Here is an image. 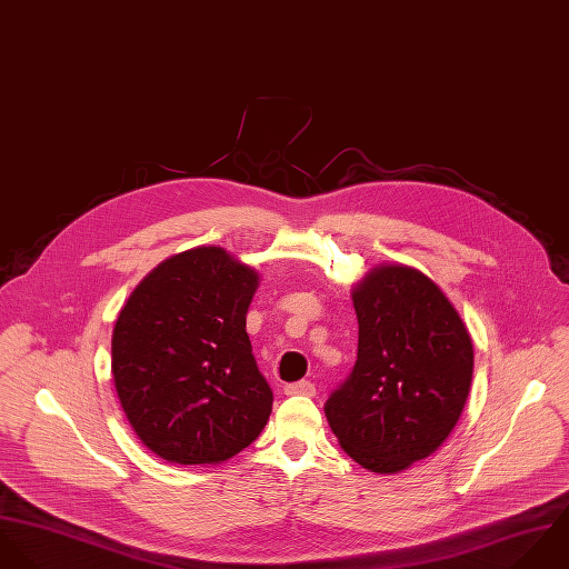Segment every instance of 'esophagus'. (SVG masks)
Instances as JSON below:
<instances>
[{
    "label": "esophagus",
    "instance_id": "34e87169",
    "mask_svg": "<svg viewBox=\"0 0 569 569\" xmlns=\"http://www.w3.org/2000/svg\"><path fill=\"white\" fill-rule=\"evenodd\" d=\"M286 396H308L312 398L317 393V387L310 380H299V382H290L283 387Z\"/></svg>",
    "mask_w": 569,
    "mask_h": 569
}]
</instances>
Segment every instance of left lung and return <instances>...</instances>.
<instances>
[{"label":"left lung","mask_w":569,"mask_h":569,"mask_svg":"<svg viewBox=\"0 0 569 569\" xmlns=\"http://www.w3.org/2000/svg\"><path fill=\"white\" fill-rule=\"evenodd\" d=\"M358 358L326 402L342 451L391 475L451 436L472 380V341L453 303L420 270L378 266L351 292Z\"/></svg>","instance_id":"obj_1"}]
</instances>
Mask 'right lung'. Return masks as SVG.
Wrapping results in <instances>:
<instances>
[{
  "label": "right lung",
  "mask_w": 569,
  "mask_h": 569,
  "mask_svg": "<svg viewBox=\"0 0 569 569\" xmlns=\"http://www.w3.org/2000/svg\"><path fill=\"white\" fill-rule=\"evenodd\" d=\"M259 274L220 246L164 259L116 319L112 373L140 442L171 463H220L272 411L246 312Z\"/></svg>",
  "instance_id": "obj_1"
}]
</instances>
